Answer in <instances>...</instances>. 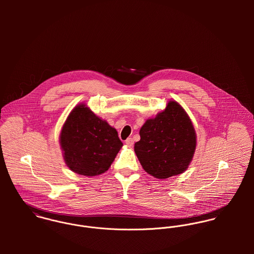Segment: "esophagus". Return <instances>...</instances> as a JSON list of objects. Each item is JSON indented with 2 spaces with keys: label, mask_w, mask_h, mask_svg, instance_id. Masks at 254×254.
I'll return each instance as SVG.
<instances>
[{
  "label": "esophagus",
  "mask_w": 254,
  "mask_h": 254,
  "mask_svg": "<svg viewBox=\"0 0 254 254\" xmlns=\"http://www.w3.org/2000/svg\"><path fill=\"white\" fill-rule=\"evenodd\" d=\"M125 144L128 145V146H132L134 144V140L132 138H128L126 141H125Z\"/></svg>",
  "instance_id": "esophagus-1"
}]
</instances>
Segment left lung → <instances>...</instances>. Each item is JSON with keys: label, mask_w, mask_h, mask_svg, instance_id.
<instances>
[{"label": "left lung", "mask_w": 254, "mask_h": 254, "mask_svg": "<svg viewBox=\"0 0 254 254\" xmlns=\"http://www.w3.org/2000/svg\"><path fill=\"white\" fill-rule=\"evenodd\" d=\"M140 137L134 146L136 155L145 172L157 179L186 171L196 147L193 125L175 101H170L163 111L145 121Z\"/></svg>", "instance_id": "obj_1"}]
</instances>
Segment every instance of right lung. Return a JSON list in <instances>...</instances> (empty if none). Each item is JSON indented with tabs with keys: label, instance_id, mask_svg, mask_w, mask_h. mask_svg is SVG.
<instances>
[{
	"label": "right lung",
	"instance_id": "add662e5",
	"mask_svg": "<svg viewBox=\"0 0 254 254\" xmlns=\"http://www.w3.org/2000/svg\"><path fill=\"white\" fill-rule=\"evenodd\" d=\"M60 143L67 167L88 177L108 171L123 145L116 129L85 104L78 105L69 113L62 129Z\"/></svg>",
	"mask_w": 254,
	"mask_h": 254
}]
</instances>
